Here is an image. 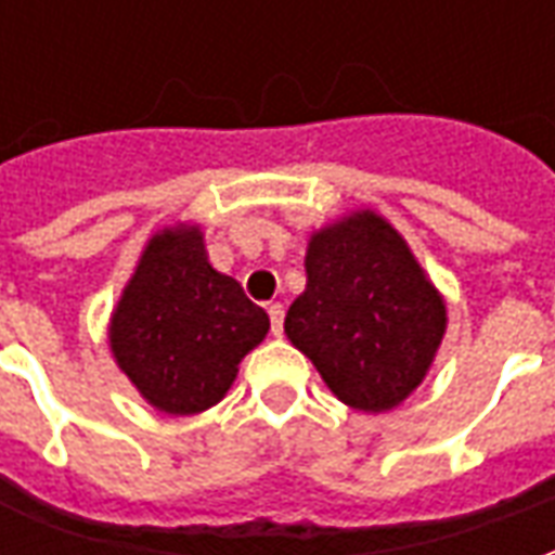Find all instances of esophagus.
I'll use <instances>...</instances> for the list:
<instances>
[{
	"instance_id": "obj_1",
	"label": "esophagus",
	"mask_w": 555,
	"mask_h": 555,
	"mask_svg": "<svg viewBox=\"0 0 555 555\" xmlns=\"http://www.w3.org/2000/svg\"><path fill=\"white\" fill-rule=\"evenodd\" d=\"M267 314H270V330H273V336H282V321H285V309L273 302V306H267Z\"/></svg>"
}]
</instances>
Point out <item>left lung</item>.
<instances>
[{"label": "left lung", "mask_w": 555, "mask_h": 555, "mask_svg": "<svg viewBox=\"0 0 555 555\" xmlns=\"http://www.w3.org/2000/svg\"><path fill=\"white\" fill-rule=\"evenodd\" d=\"M446 324L442 294L377 210H350L309 234L306 291L285 314V336L341 404H404L428 377Z\"/></svg>", "instance_id": "1"}]
</instances>
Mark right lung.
Segmentation results:
<instances>
[{"mask_svg":"<svg viewBox=\"0 0 555 555\" xmlns=\"http://www.w3.org/2000/svg\"><path fill=\"white\" fill-rule=\"evenodd\" d=\"M267 330L264 309L210 264L202 225L171 222L147 237L106 336L115 365L151 408L195 416L225 398Z\"/></svg>","mask_w":555,"mask_h":555,"instance_id":"add662e5","label":"right lung"}]
</instances>
